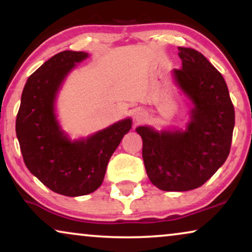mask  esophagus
<instances>
[{"instance_id": "1", "label": "esophagus", "mask_w": 252, "mask_h": 252, "mask_svg": "<svg viewBox=\"0 0 252 252\" xmlns=\"http://www.w3.org/2000/svg\"><path fill=\"white\" fill-rule=\"evenodd\" d=\"M134 119L136 123H141L144 119V115L142 112H135L134 113Z\"/></svg>"}]
</instances>
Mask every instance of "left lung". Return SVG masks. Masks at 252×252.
I'll return each instance as SVG.
<instances>
[{
    "instance_id": "obj_1",
    "label": "left lung",
    "mask_w": 252,
    "mask_h": 252,
    "mask_svg": "<svg viewBox=\"0 0 252 252\" xmlns=\"http://www.w3.org/2000/svg\"><path fill=\"white\" fill-rule=\"evenodd\" d=\"M182 68L173 80L190 103L185 128L135 129L142 137V157L149 180L165 191L201 187L229 155L235 112L225 79L197 50L179 47Z\"/></svg>"
}]
</instances>
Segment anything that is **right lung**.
<instances>
[{
	"label": "right lung",
	"instance_id": "1",
	"mask_svg": "<svg viewBox=\"0 0 252 252\" xmlns=\"http://www.w3.org/2000/svg\"><path fill=\"white\" fill-rule=\"evenodd\" d=\"M88 56L65 50L41 65L27 79L16 119L26 167L46 187L70 197L88 195L102 185L110 157L132 128L129 117L74 140L62 128L58 93L68 73Z\"/></svg>",
	"mask_w": 252,
	"mask_h": 252
}]
</instances>
